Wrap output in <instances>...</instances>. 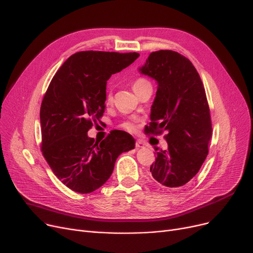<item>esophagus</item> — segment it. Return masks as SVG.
<instances>
[{"label": "esophagus", "instance_id": "34e87169", "mask_svg": "<svg viewBox=\"0 0 253 253\" xmlns=\"http://www.w3.org/2000/svg\"><path fill=\"white\" fill-rule=\"evenodd\" d=\"M135 148H136V149H140V148H143V142H142L141 140L137 139V140H136V142H135Z\"/></svg>", "mask_w": 253, "mask_h": 253}]
</instances>
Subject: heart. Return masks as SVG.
Masks as SVG:
<instances>
[{"label": "heart", "instance_id": "heart-1", "mask_svg": "<svg viewBox=\"0 0 253 253\" xmlns=\"http://www.w3.org/2000/svg\"><path fill=\"white\" fill-rule=\"evenodd\" d=\"M148 85H151V83L148 81L147 79L145 78H142V77H140V78H137V79H135L133 82H132V89L134 90V92L136 93L140 88H142V87H144V86H148ZM113 94L111 92H108V94H106V96H105V100H104V102H105V104L106 105H109V104H111L112 102H113ZM122 127L124 128V129H126V130H128V131H135V129H136V127H135V125L132 123V122H124L123 124H122Z\"/></svg>", "mask_w": 253, "mask_h": 253}]
</instances>
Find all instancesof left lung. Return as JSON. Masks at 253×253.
<instances>
[{
  "label": "left lung",
  "instance_id": "left-lung-1",
  "mask_svg": "<svg viewBox=\"0 0 253 253\" xmlns=\"http://www.w3.org/2000/svg\"><path fill=\"white\" fill-rule=\"evenodd\" d=\"M139 71L158 82L145 134L167 131L168 149L156 150L152 176L165 188H182L200 170L212 137L204 85L190 59L172 50L152 52Z\"/></svg>",
  "mask_w": 253,
  "mask_h": 253
}]
</instances>
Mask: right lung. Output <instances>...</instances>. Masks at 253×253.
<instances>
[{"label":"right lung","mask_w":253,"mask_h":253,"mask_svg":"<svg viewBox=\"0 0 253 253\" xmlns=\"http://www.w3.org/2000/svg\"><path fill=\"white\" fill-rule=\"evenodd\" d=\"M138 56L136 52L80 51L51 80L40 110L41 152L53 173L74 192L100 188L117 158L135 147L125 131H112L101 142L87 132L103 116L106 81Z\"/></svg>","instance_id":"right-lung-1"}]
</instances>
